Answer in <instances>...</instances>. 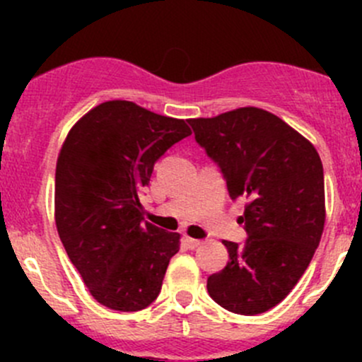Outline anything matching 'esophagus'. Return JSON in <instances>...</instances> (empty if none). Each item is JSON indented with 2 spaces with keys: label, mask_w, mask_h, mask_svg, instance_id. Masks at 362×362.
I'll return each mask as SVG.
<instances>
[{
  "label": "esophagus",
  "mask_w": 362,
  "mask_h": 362,
  "mask_svg": "<svg viewBox=\"0 0 362 362\" xmlns=\"http://www.w3.org/2000/svg\"><path fill=\"white\" fill-rule=\"evenodd\" d=\"M184 240H185V245H187L189 249H198V247L203 245L202 240L191 238V236H184Z\"/></svg>",
  "instance_id": "1"
}]
</instances>
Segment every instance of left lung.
<instances>
[{
	"label": "left lung",
	"mask_w": 362,
	"mask_h": 362,
	"mask_svg": "<svg viewBox=\"0 0 362 362\" xmlns=\"http://www.w3.org/2000/svg\"><path fill=\"white\" fill-rule=\"evenodd\" d=\"M196 141L218 164L231 199H249L238 218L247 242H222L229 262L208 276L222 308L257 315L279 305L308 268L326 221L322 160L280 117L245 107L189 119Z\"/></svg>",
	"instance_id": "left-lung-1"
}]
</instances>
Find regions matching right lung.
Here are the masks:
<instances>
[{
    "instance_id": "1",
    "label": "right lung",
    "mask_w": 362,
    "mask_h": 362,
    "mask_svg": "<svg viewBox=\"0 0 362 362\" xmlns=\"http://www.w3.org/2000/svg\"><path fill=\"white\" fill-rule=\"evenodd\" d=\"M191 134L182 119L113 100L69 129L56 166V226L98 303L138 312L158 298L180 235L144 221L140 192L154 164Z\"/></svg>"
}]
</instances>
